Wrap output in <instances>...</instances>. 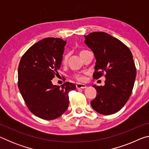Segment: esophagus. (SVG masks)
I'll return each instance as SVG.
<instances>
[{"label": "esophagus", "instance_id": "34e87169", "mask_svg": "<svg viewBox=\"0 0 149 149\" xmlns=\"http://www.w3.org/2000/svg\"><path fill=\"white\" fill-rule=\"evenodd\" d=\"M87 87V85L85 84H76V88L77 89H85V88Z\"/></svg>", "mask_w": 149, "mask_h": 149}]
</instances>
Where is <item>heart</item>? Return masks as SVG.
I'll return each instance as SVG.
<instances>
[{
	"label": "heart",
	"mask_w": 149,
	"mask_h": 149,
	"mask_svg": "<svg viewBox=\"0 0 149 149\" xmlns=\"http://www.w3.org/2000/svg\"><path fill=\"white\" fill-rule=\"evenodd\" d=\"M87 51V50H81V51H80V55L82 54L83 53H84L85 52ZM68 54H65L64 56H63V58H62V63L63 64H65V63L67 62L68 61ZM74 79H76L78 81H84L85 79V75L84 74H75L74 75Z\"/></svg>",
	"instance_id": "heart-1"
}]
</instances>
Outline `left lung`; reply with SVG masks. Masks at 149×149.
<instances>
[{"mask_svg":"<svg viewBox=\"0 0 149 149\" xmlns=\"http://www.w3.org/2000/svg\"><path fill=\"white\" fill-rule=\"evenodd\" d=\"M85 42L96 58L93 78L105 75L104 86L93 85L97 90L92 108L99 114L117 112L127 102L134 85L136 68L131 50L125 44L104 32L85 35Z\"/></svg>","mask_w":149,"mask_h":149,"instance_id":"obj_1","label":"left lung"}]
</instances>
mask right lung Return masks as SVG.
I'll return each mask as SVG.
<instances>
[{"label": "right lung", "mask_w": 149, "mask_h": 149, "mask_svg": "<svg viewBox=\"0 0 149 149\" xmlns=\"http://www.w3.org/2000/svg\"><path fill=\"white\" fill-rule=\"evenodd\" d=\"M66 41L49 37L38 41L25 52L18 66V88L28 109L34 115L51 120L68 108L70 91L75 84H52L60 69Z\"/></svg>", "instance_id": "add662e5"}]
</instances>
